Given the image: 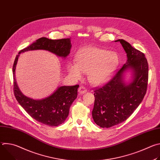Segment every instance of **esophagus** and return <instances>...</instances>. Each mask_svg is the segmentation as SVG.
I'll list each match as a JSON object with an SVG mask.
<instances>
[{
	"label": "esophagus",
	"mask_w": 160,
	"mask_h": 160,
	"mask_svg": "<svg viewBox=\"0 0 160 160\" xmlns=\"http://www.w3.org/2000/svg\"><path fill=\"white\" fill-rule=\"evenodd\" d=\"M87 92V89L85 87L81 86V87H79V88H78V92H79V94H84V93H85Z\"/></svg>",
	"instance_id": "1"
}]
</instances>
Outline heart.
<instances>
[{
    "label": "heart",
    "mask_w": 160,
    "mask_h": 160,
    "mask_svg": "<svg viewBox=\"0 0 160 160\" xmlns=\"http://www.w3.org/2000/svg\"><path fill=\"white\" fill-rule=\"evenodd\" d=\"M119 63L117 53L96 48L89 47L78 51L76 64H68L69 73L77 80L82 78V72L88 73L89 81L101 84L107 81L116 70Z\"/></svg>",
    "instance_id": "1"
}]
</instances>
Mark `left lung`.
<instances>
[{"label":"left lung","instance_id":"obj_1","mask_svg":"<svg viewBox=\"0 0 160 160\" xmlns=\"http://www.w3.org/2000/svg\"><path fill=\"white\" fill-rule=\"evenodd\" d=\"M127 53V61L111 80L94 90L92 112L94 122L102 128H110L125 121L142 101L148 82V63L144 53L133 48L123 39H118ZM133 72V80L126 84L124 72Z\"/></svg>","mask_w":160,"mask_h":160}]
</instances>
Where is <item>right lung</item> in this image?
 <instances>
[{
    "label": "right lung",
    "instance_id": "right-lung-1",
    "mask_svg": "<svg viewBox=\"0 0 160 160\" xmlns=\"http://www.w3.org/2000/svg\"><path fill=\"white\" fill-rule=\"evenodd\" d=\"M71 48L70 38L51 40L42 37L28 47L21 50L15 58L12 67L13 88L15 98L30 117L43 124L56 127L64 123L69 114L72 102L77 98L79 85L61 86L52 94L40 100H35L28 98L21 93L15 79V70L18 57L21 52L43 49L64 58L69 55Z\"/></svg>",
    "mask_w": 160,
    "mask_h": 160
}]
</instances>
